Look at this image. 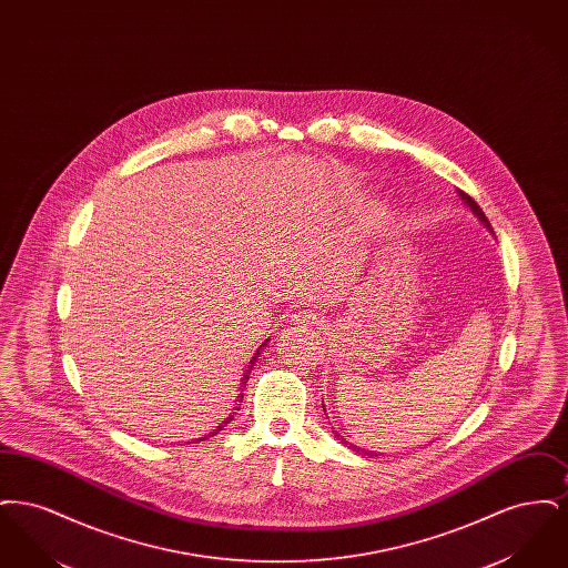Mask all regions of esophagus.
Wrapping results in <instances>:
<instances>
[{"instance_id": "esophagus-1", "label": "esophagus", "mask_w": 568, "mask_h": 568, "mask_svg": "<svg viewBox=\"0 0 568 568\" xmlns=\"http://www.w3.org/2000/svg\"><path fill=\"white\" fill-rule=\"evenodd\" d=\"M292 324H296L297 327L320 325V315L313 311H297L296 315H292Z\"/></svg>"}]
</instances>
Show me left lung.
Instances as JSON below:
<instances>
[{
  "mask_svg": "<svg viewBox=\"0 0 568 568\" xmlns=\"http://www.w3.org/2000/svg\"><path fill=\"white\" fill-rule=\"evenodd\" d=\"M458 195L459 197H462V200H464V204H466V206H468V209L473 211V215L477 216V219H479V221H481V223L486 225L487 230H489V232L494 234V230H491V225H489V221H487L486 213H484V211L479 209V204H477V202H475V200H473V197H470L468 193H464V191H458ZM332 433L336 434V430H332ZM336 436L341 438V443H343L345 447H349V449H359V447H355V445H352L349 440H345V438H343L341 434H336ZM366 454H371V452H366Z\"/></svg>",
  "mask_w": 568,
  "mask_h": 568,
  "instance_id": "left-lung-1",
  "label": "left lung"
}]
</instances>
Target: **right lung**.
Listing matches in <instances>:
<instances>
[{"mask_svg": "<svg viewBox=\"0 0 568 568\" xmlns=\"http://www.w3.org/2000/svg\"><path fill=\"white\" fill-rule=\"evenodd\" d=\"M266 345H268V341H266V343H262V345H260V349H262V347H266ZM260 349H257V352H255V355H253V357H251V362H248V371H246V373H244V375H243V378H241V381H243V385H241V387H244V385H246V381H248V375H251V368H253V364H255V359H257V357H260ZM239 403H243V394H239V400H236V406H234V410H241V406H239ZM232 419H234V413H232V415H230V417H225V419H223V422H221V426H216V428H215V430H213V433L206 434V436H200V438H197V440H204V438H209V436H215V434L219 433V430H223V428H225V426H227V424H230V422H232Z\"/></svg>", "mask_w": 568, "mask_h": 568, "instance_id": "obj_1", "label": "right lung"}]
</instances>
